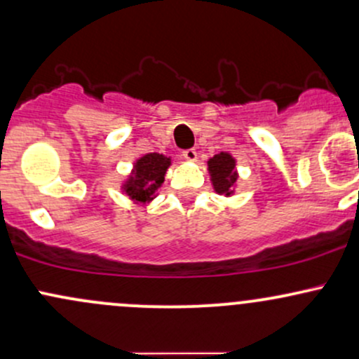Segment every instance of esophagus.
Listing matches in <instances>:
<instances>
[{
  "instance_id": "esophagus-1",
  "label": "esophagus",
  "mask_w": 359,
  "mask_h": 359,
  "mask_svg": "<svg viewBox=\"0 0 359 359\" xmlns=\"http://www.w3.org/2000/svg\"><path fill=\"white\" fill-rule=\"evenodd\" d=\"M182 156H184V158H186L187 161H196V158H198V151H196V149H192V148L184 149Z\"/></svg>"
}]
</instances>
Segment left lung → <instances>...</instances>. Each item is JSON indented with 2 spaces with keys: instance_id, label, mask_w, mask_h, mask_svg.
Masks as SVG:
<instances>
[{
  "instance_id": "obj_1",
  "label": "left lung",
  "mask_w": 359,
  "mask_h": 359,
  "mask_svg": "<svg viewBox=\"0 0 359 359\" xmlns=\"http://www.w3.org/2000/svg\"><path fill=\"white\" fill-rule=\"evenodd\" d=\"M235 165H237V161H235L233 156L224 151L208 160V170H210L212 187L218 194L226 196V198L233 194L235 184H237L238 179Z\"/></svg>"
}]
</instances>
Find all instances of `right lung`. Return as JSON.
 <instances>
[{
    "label": "right lung",
    "instance_id": "add662e5",
    "mask_svg": "<svg viewBox=\"0 0 359 359\" xmlns=\"http://www.w3.org/2000/svg\"><path fill=\"white\" fill-rule=\"evenodd\" d=\"M172 165L170 156L160 153H148L136 160L131 175L126 180L122 191L137 204H147L155 199L156 191L165 180V173Z\"/></svg>",
    "mask_w": 359,
    "mask_h": 359
}]
</instances>
